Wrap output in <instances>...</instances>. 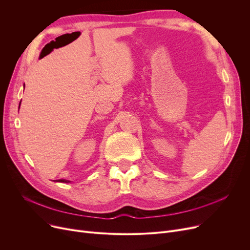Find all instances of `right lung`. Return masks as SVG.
Masks as SVG:
<instances>
[{
	"instance_id": "add662e5",
	"label": "right lung",
	"mask_w": 250,
	"mask_h": 250,
	"mask_svg": "<svg viewBox=\"0 0 250 250\" xmlns=\"http://www.w3.org/2000/svg\"><path fill=\"white\" fill-rule=\"evenodd\" d=\"M20 103H21V101H20ZM19 108H20V105H19ZM56 181H58V182H65V183L71 182L70 180H67V179H59V180H56Z\"/></svg>"
}]
</instances>
